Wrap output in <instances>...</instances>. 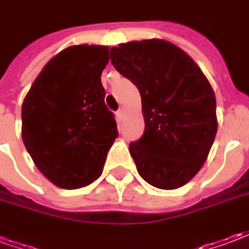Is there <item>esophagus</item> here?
I'll return each mask as SVG.
<instances>
[{"instance_id":"esophagus-1","label":"esophagus","mask_w":249,"mask_h":249,"mask_svg":"<svg viewBox=\"0 0 249 249\" xmlns=\"http://www.w3.org/2000/svg\"><path fill=\"white\" fill-rule=\"evenodd\" d=\"M116 116H117V119H119V121H121V120L124 119V116H125V110L123 108L119 109L117 110V113H116Z\"/></svg>"}]
</instances>
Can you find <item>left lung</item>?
<instances>
[{"label":"left lung","instance_id":"1","mask_svg":"<svg viewBox=\"0 0 249 249\" xmlns=\"http://www.w3.org/2000/svg\"><path fill=\"white\" fill-rule=\"evenodd\" d=\"M110 61L141 96L145 130L129 144L137 172L160 189L183 187L201 169L217 132L207 77L178 46L157 38L113 46Z\"/></svg>","mask_w":249,"mask_h":249}]
</instances>
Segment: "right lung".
I'll list each match as a JSON object with an SVG mask.
<instances>
[{"instance_id":"obj_1","label":"right lung","mask_w":249,"mask_h":249,"mask_svg":"<svg viewBox=\"0 0 249 249\" xmlns=\"http://www.w3.org/2000/svg\"><path fill=\"white\" fill-rule=\"evenodd\" d=\"M108 61V46H69L44 66L25 97V148L57 187L77 189L97 180L119 136L104 101L101 73Z\"/></svg>"}]
</instances>
